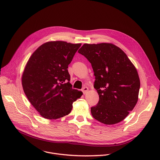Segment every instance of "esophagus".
I'll list each match as a JSON object with an SVG mask.
<instances>
[{
  "label": "esophagus",
  "mask_w": 160,
  "mask_h": 160,
  "mask_svg": "<svg viewBox=\"0 0 160 160\" xmlns=\"http://www.w3.org/2000/svg\"><path fill=\"white\" fill-rule=\"evenodd\" d=\"M88 87H83V89H82V92H83V93L84 95L87 94V92H88Z\"/></svg>",
  "instance_id": "esophagus-1"
}]
</instances>
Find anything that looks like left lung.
<instances>
[{"label": "left lung", "instance_id": "obj_1", "mask_svg": "<svg viewBox=\"0 0 160 160\" xmlns=\"http://www.w3.org/2000/svg\"><path fill=\"white\" fill-rule=\"evenodd\" d=\"M92 64L99 95L93 117L105 125L123 121L135 107L140 87L138 72L126 53L109 43H85L78 50Z\"/></svg>", "mask_w": 160, "mask_h": 160}]
</instances>
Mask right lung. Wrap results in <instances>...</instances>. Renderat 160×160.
Instances as JSON below:
<instances>
[{"label": "right lung", "instance_id": "add662e5", "mask_svg": "<svg viewBox=\"0 0 160 160\" xmlns=\"http://www.w3.org/2000/svg\"><path fill=\"white\" fill-rule=\"evenodd\" d=\"M82 43L52 41L40 45L28 59L22 77L23 92L44 118L68 115L83 95L70 83L68 65Z\"/></svg>", "mask_w": 160, "mask_h": 160}]
</instances>
